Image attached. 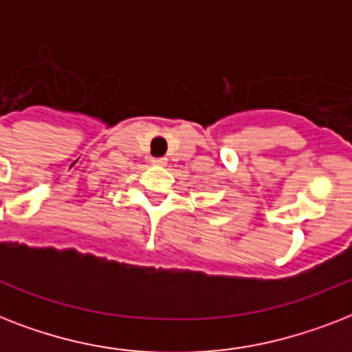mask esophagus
Wrapping results in <instances>:
<instances>
[{
    "label": "esophagus",
    "instance_id": "1",
    "mask_svg": "<svg viewBox=\"0 0 352 352\" xmlns=\"http://www.w3.org/2000/svg\"><path fill=\"white\" fill-rule=\"evenodd\" d=\"M151 162H153L155 166H164L166 162H168V159H166V157H153Z\"/></svg>",
    "mask_w": 352,
    "mask_h": 352
}]
</instances>
